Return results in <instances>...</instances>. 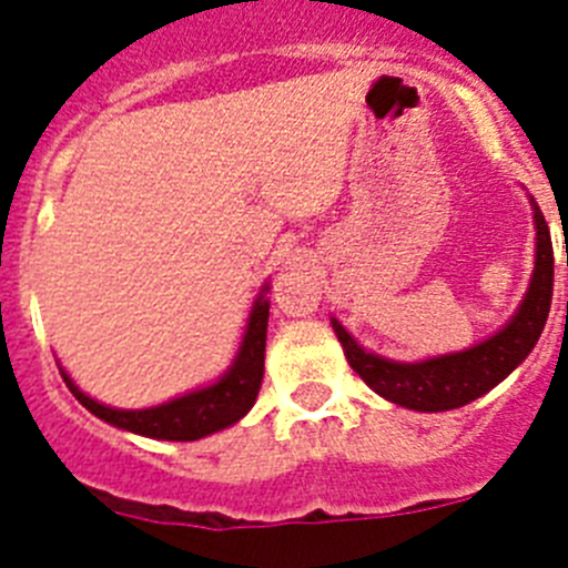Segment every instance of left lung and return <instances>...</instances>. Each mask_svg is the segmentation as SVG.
Here are the masks:
<instances>
[{
  "instance_id": "obj_1",
  "label": "left lung",
  "mask_w": 568,
  "mask_h": 568,
  "mask_svg": "<svg viewBox=\"0 0 568 568\" xmlns=\"http://www.w3.org/2000/svg\"><path fill=\"white\" fill-rule=\"evenodd\" d=\"M529 202L531 219H535V273H531L529 290L509 324L480 344L460 349V353L400 364V361L366 353L364 346L333 318V329L344 346L346 361L369 389H375L381 398L406 406V409L446 413V409H458V406L471 404L475 398L495 389L515 366L524 364V358L535 349L540 333H544L551 307V284H555L549 224H546L538 202L535 199Z\"/></svg>"
}]
</instances>
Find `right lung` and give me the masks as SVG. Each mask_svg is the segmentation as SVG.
I'll use <instances>...</instances> for the list:
<instances>
[{
    "mask_svg": "<svg viewBox=\"0 0 568 568\" xmlns=\"http://www.w3.org/2000/svg\"><path fill=\"white\" fill-rule=\"evenodd\" d=\"M267 290L270 284H264L258 298L253 301L247 329H244V338H241L239 353H235L227 373L215 384L202 386L195 393L173 398L168 404L150 406V409H113V406H104L90 398V395H84L64 369L62 378L68 381L70 393L77 395V400L84 409H90L97 418L108 420V424L119 426V429H128V433L155 440L207 438V435L219 433V429L239 424L253 409L255 398H258L261 378H264V346H267L270 301L264 298Z\"/></svg>",
    "mask_w": 568,
    "mask_h": 568,
    "instance_id": "obj_1",
    "label": "right lung"
}]
</instances>
